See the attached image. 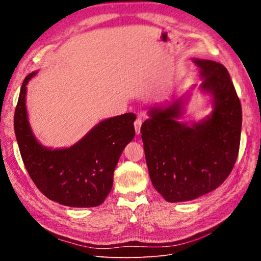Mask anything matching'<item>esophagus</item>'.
<instances>
[{"label":"esophagus","instance_id":"obj_1","mask_svg":"<svg viewBox=\"0 0 261 261\" xmlns=\"http://www.w3.org/2000/svg\"><path fill=\"white\" fill-rule=\"evenodd\" d=\"M141 124H143V121H141V118H137V120L135 121V123H134V125H135V130H136L137 135H139V134H140Z\"/></svg>","mask_w":261,"mask_h":261}]
</instances>
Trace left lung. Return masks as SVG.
<instances>
[{
  "label": "left lung",
  "mask_w": 261,
  "mask_h": 261,
  "mask_svg": "<svg viewBox=\"0 0 261 261\" xmlns=\"http://www.w3.org/2000/svg\"><path fill=\"white\" fill-rule=\"evenodd\" d=\"M204 78L200 88L213 97V111L188 126L176 121L183 100L152 108L141 125L150 179L169 202L212 192L230 175L240 150L242 107L227 69L218 62L193 60Z\"/></svg>",
  "instance_id": "obj_1"
}]
</instances>
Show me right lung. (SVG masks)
Here are the masks:
<instances>
[{
    "mask_svg": "<svg viewBox=\"0 0 261 261\" xmlns=\"http://www.w3.org/2000/svg\"><path fill=\"white\" fill-rule=\"evenodd\" d=\"M35 75L23 80L14 115L15 135L28 174L46 198L68 207H97L111 192L117 161L135 136L136 115L125 113L102 121L69 148H45L35 138L27 117L26 86Z\"/></svg>",
    "mask_w": 261,
    "mask_h": 261,
    "instance_id": "obj_1",
    "label": "right lung"
}]
</instances>
